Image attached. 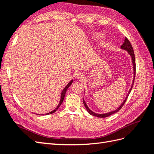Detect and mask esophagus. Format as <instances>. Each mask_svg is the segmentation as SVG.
<instances>
[{
	"label": "esophagus",
	"mask_w": 154,
	"mask_h": 154,
	"mask_svg": "<svg viewBox=\"0 0 154 154\" xmlns=\"http://www.w3.org/2000/svg\"><path fill=\"white\" fill-rule=\"evenodd\" d=\"M75 77H76V78H77V79H82L84 78L85 75H84V74H83V73H81V72H78V73H76V75H75Z\"/></svg>",
	"instance_id": "34e87169"
}]
</instances>
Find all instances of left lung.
Segmentation results:
<instances>
[{
	"label": "left lung",
	"mask_w": 154,
	"mask_h": 154,
	"mask_svg": "<svg viewBox=\"0 0 154 154\" xmlns=\"http://www.w3.org/2000/svg\"><path fill=\"white\" fill-rule=\"evenodd\" d=\"M121 48L125 50V51H127L128 52V54H130V55L131 56V57H132V60H133V67H134V77H135L136 63H135V56H134V50H133V46H132V45H131V44L130 41H128V39L127 37H125V42H123V44L122 45H121ZM134 80H133V85H132L130 91H129V92H128V94H127V96L126 97V98L125 99V100H124L123 102L122 103V104H121L116 110L113 111V112H109V113H105V114H97V113H94L93 112H92V111L88 108V106H87V104H86V103H85V102L84 101V100H83V103H84V106H85V108L87 109V112H88L89 113H90L91 115L93 116H95V117H101V118H102V117H108V116H111V115H112V114H113V113H116V112H119V111L121 109V108H122V107L123 106L124 103H125V102L127 101L128 96V95H129L130 92H131V90H132V88H133V87Z\"/></svg>",
	"instance_id": "8db88e82"
}]
</instances>
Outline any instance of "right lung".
<instances>
[{
  "instance_id": "add662e5",
  "label": "right lung",
  "mask_w": 154,
  "mask_h": 154,
  "mask_svg": "<svg viewBox=\"0 0 154 154\" xmlns=\"http://www.w3.org/2000/svg\"><path fill=\"white\" fill-rule=\"evenodd\" d=\"M72 83H73V81H71L69 83L67 84V85L66 86V87L64 88V89L63 90V91L62 92V94H61V99H60V103H59V104H58V106H57V108L54 109V110H53V111H52L51 112H50V113H46V115H49V114H51V113H54L58 109V108H59V107L60 106V105L62 104V103L63 102V99H64V97H65V95H66V91H67V89L69 88V86L72 84Z\"/></svg>"
}]
</instances>
